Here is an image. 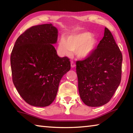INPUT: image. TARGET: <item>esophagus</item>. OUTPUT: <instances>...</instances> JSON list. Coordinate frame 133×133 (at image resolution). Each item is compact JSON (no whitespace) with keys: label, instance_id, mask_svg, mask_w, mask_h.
I'll return each instance as SVG.
<instances>
[{"label":"esophagus","instance_id":"1","mask_svg":"<svg viewBox=\"0 0 133 133\" xmlns=\"http://www.w3.org/2000/svg\"><path fill=\"white\" fill-rule=\"evenodd\" d=\"M75 66H76L75 63L74 62H73V61H71V67H75Z\"/></svg>","mask_w":133,"mask_h":133}]
</instances>
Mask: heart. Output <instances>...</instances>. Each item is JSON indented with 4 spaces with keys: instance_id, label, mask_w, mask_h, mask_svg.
I'll return each mask as SVG.
<instances>
[{
    "instance_id": "obj_1",
    "label": "heart",
    "mask_w": 133,
    "mask_h": 133,
    "mask_svg": "<svg viewBox=\"0 0 133 133\" xmlns=\"http://www.w3.org/2000/svg\"><path fill=\"white\" fill-rule=\"evenodd\" d=\"M96 41L89 32H83L67 36L66 39L62 37L58 43V50L63 55L70 56L76 50L80 57L85 58L93 52Z\"/></svg>"
}]
</instances>
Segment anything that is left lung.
<instances>
[{"instance_id": "1", "label": "left lung", "mask_w": 133, "mask_h": 133, "mask_svg": "<svg viewBox=\"0 0 133 133\" xmlns=\"http://www.w3.org/2000/svg\"><path fill=\"white\" fill-rule=\"evenodd\" d=\"M123 56L107 28L97 48L83 60L76 62L80 98L90 107H99L110 100L120 85Z\"/></svg>"}]
</instances>
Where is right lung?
I'll return each instance as SVG.
<instances>
[{"mask_svg":"<svg viewBox=\"0 0 133 133\" xmlns=\"http://www.w3.org/2000/svg\"><path fill=\"white\" fill-rule=\"evenodd\" d=\"M58 30L52 24L31 27L17 38L10 56L12 80L29 104L46 107L55 100L63 76L70 69V59L60 57L53 44Z\"/></svg>","mask_w":133,"mask_h":133,"instance_id":"1","label":"right lung"}]
</instances>
